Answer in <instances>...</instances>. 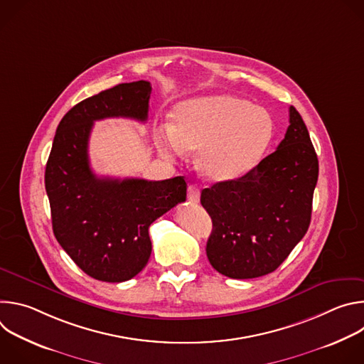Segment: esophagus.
I'll list each match as a JSON object with an SVG mask.
<instances>
[{"instance_id": "esophagus-1", "label": "esophagus", "mask_w": 364, "mask_h": 364, "mask_svg": "<svg viewBox=\"0 0 364 364\" xmlns=\"http://www.w3.org/2000/svg\"><path fill=\"white\" fill-rule=\"evenodd\" d=\"M187 198L191 203H198L200 201V188L196 184L188 186V188H187Z\"/></svg>"}]
</instances>
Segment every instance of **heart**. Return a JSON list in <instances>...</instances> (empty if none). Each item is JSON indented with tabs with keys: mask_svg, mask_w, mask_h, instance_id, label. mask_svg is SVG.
Wrapping results in <instances>:
<instances>
[{
	"mask_svg": "<svg viewBox=\"0 0 364 364\" xmlns=\"http://www.w3.org/2000/svg\"><path fill=\"white\" fill-rule=\"evenodd\" d=\"M274 135L268 111L233 95L184 100L173 109L170 127L155 131L159 149L168 157L198 152V167L212 181H230L252 170Z\"/></svg>",
	"mask_w": 364,
	"mask_h": 364,
	"instance_id": "heart-1",
	"label": "heart"
}]
</instances>
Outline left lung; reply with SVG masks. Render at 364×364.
<instances>
[{
	"label": "left lung",
	"instance_id": "8db88e82",
	"mask_svg": "<svg viewBox=\"0 0 364 364\" xmlns=\"http://www.w3.org/2000/svg\"><path fill=\"white\" fill-rule=\"evenodd\" d=\"M317 180L316 149L291 107L285 138L272 154L245 176L201 191L213 222L205 246L212 267L233 279L274 272L308 230Z\"/></svg>",
	"mask_w": 364,
	"mask_h": 364
}]
</instances>
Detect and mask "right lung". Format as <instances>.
I'll list each match as a JSON object with an SVG mask.
<instances>
[{
  "label": "right lung",
  "instance_id": "1",
  "mask_svg": "<svg viewBox=\"0 0 364 364\" xmlns=\"http://www.w3.org/2000/svg\"><path fill=\"white\" fill-rule=\"evenodd\" d=\"M151 83H121L75 105L60 121L46 164L44 183L53 233L89 277L124 282L139 274L151 255L148 228L186 200L184 177L163 181L97 177L89 163L95 121L145 122Z\"/></svg>",
  "mask_w": 364,
  "mask_h": 364
}]
</instances>
